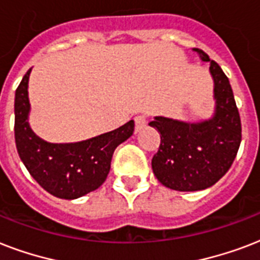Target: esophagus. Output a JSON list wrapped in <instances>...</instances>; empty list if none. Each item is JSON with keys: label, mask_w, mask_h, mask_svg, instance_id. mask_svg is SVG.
Returning a JSON list of instances; mask_svg holds the SVG:
<instances>
[{"label": "esophagus", "mask_w": 260, "mask_h": 260, "mask_svg": "<svg viewBox=\"0 0 260 260\" xmlns=\"http://www.w3.org/2000/svg\"><path fill=\"white\" fill-rule=\"evenodd\" d=\"M147 124V118L144 114H138L136 117H135V131L139 132V131H142Z\"/></svg>", "instance_id": "esophagus-1"}]
</instances>
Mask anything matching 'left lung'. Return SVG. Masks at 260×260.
<instances>
[{
    "instance_id": "obj_1",
    "label": "left lung",
    "mask_w": 260,
    "mask_h": 260,
    "mask_svg": "<svg viewBox=\"0 0 260 260\" xmlns=\"http://www.w3.org/2000/svg\"><path fill=\"white\" fill-rule=\"evenodd\" d=\"M202 62H210L216 101L213 116L190 122L156 116L150 122L160 134L152 171L163 186L178 191L208 189L232 166L242 142V122L231 83L214 60L193 48Z\"/></svg>"
}]
</instances>
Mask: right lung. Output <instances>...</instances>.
<instances>
[{
	"mask_svg": "<svg viewBox=\"0 0 260 260\" xmlns=\"http://www.w3.org/2000/svg\"><path fill=\"white\" fill-rule=\"evenodd\" d=\"M30 71H26L14 97V139L20 159L35 181L50 194L63 200L82 197L105 182L114 150L134 134V120L82 142H46L35 134L28 121Z\"/></svg>",
	"mask_w": 260,
	"mask_h": 260,
	"instance_id": "1",
	"label": "right lung"
}]
</instances>
